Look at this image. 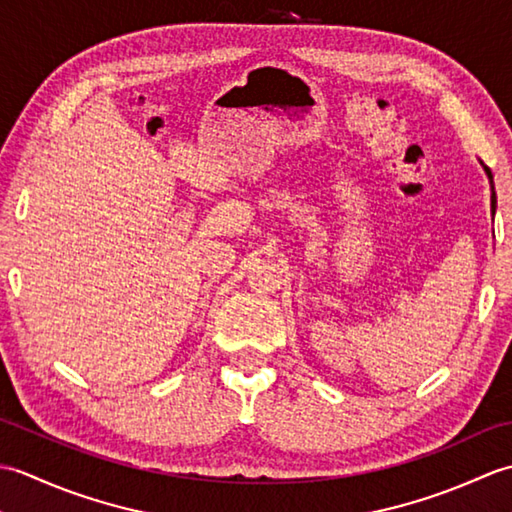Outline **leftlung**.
I'll list each match as a JSON object with an SVG mask.
<instances>
[{
  "label": "left lung",
  "mask_w": 512,
  "mask_h": 512,
  "mask_svg": "<svg viewBox=\"0 0 512 512\" xmlns=\"http://www.w3.org/2000/svg\"><path fill=\"white\" fill-rule=\"evenodd\" d=\"M484 169H486V173H488V178H491V189H493L491 204H493V211H495V184H493V173H491V169H488V167H484Z\"/></svg>",
  "instance_id": "obj_1"
}]
</instances>
